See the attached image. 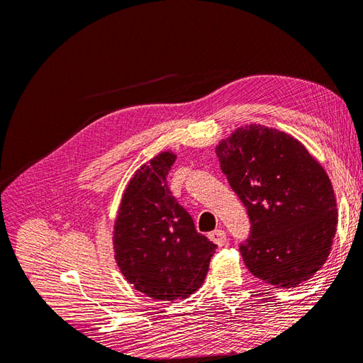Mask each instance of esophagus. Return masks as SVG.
Returning a JSON list of instances; mask_svg holds the SVG:
<instances>
[{
  "mask_svg": "<svg viewBox=\"0 0 363 363\" xmlns=\"http://www.w3.org/2000/svg\"><path fill=\"white\" fill-rule=\"evenodd\" d=\"M208 238H211V240H213L218 247H224L227 242V235L223 228H218L215 232L208 233Z\"/></svg>",
  "mask_w": 363,
  "mask_h": 363,
  "instance_id": "34e87169",
  "label": "esophagus"
}]
</instances>
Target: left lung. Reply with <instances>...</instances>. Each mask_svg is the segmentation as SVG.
<instances>
[{"label":"left lung","mask_w":363,"mask_h":363,"mask_svg":"<svg viewBox=\"0 0 363 363\" xmlns=\"http://www.w3.org/2000/svg\"><path fill=\"white\" fill-rule=\"evenodd\" d=\"M232 189L247 207L250 238L240 252L252 276L295 288L320 271L337 225L333 186L300 140L250 124L216 145Z\"/></svg>","instance_id":"1"}]
</instances>
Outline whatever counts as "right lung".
I'll use <instances>...</instances> for the list:
<instances>
[{"label": "right lung", "mask_w": 363, "mask_h": 363, "mask_svg": "<svg viewBox=\"0 0 363 363\" xmlns=\"http://www.w3.org/2000/svg\"><path fill=\"white\" fill-rule=\"evenodd\" d=\"M162 151L130 179L113 224L115 260L136 291L159 301L188 298L208 271L216 245L195 230L174 199L167 175L175 162Z\"/></svg>", "instance_id": "add662e5"}]
</instances>
